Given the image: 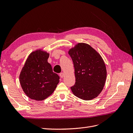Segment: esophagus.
<instances>
[{"mask_svg":"<svg viewBox=\"0 0 133 133\" xmlns=\"http://www.w3.org/2000/svg\"><path fill=\"white\" fill-rule=\"evenodd\" d=\"M60 77H61L62 78H63L64 76V73H60Z\"/></svg>","mask_w":133,"mask_h":133,"instance_id":"obj_1","label":"esophagus"}]
</instances>
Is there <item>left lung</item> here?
I'll return each mask as SVG.
<instances>
[{"instance_id":"8db88e82","label":"left lung","mask_w":133,"mask_h":133,"mask_svg":"<svg viewBox=\"0 0 133 133\" xmlns=\"http://www.w3.org/2000/svg\"><path fill=\"white\" fill-rule=\"evenodd\" d=\"M68 54L74 66L75 83L70 89L73 94L84 100L93 99L103 90L107 78V69L98 52L87 43H79Z\"/></svg>"}]
</instances>
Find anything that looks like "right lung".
I'll list each match as a JSON object with an SVG mask.
<instances>
[{
	"label": "right lung",
	"instance_id": "add662e5",
	"mask_svg": "<svg viewBox=\"0 0 133 133\" xmlns=\"http://www.w3.org/2000/svg\"><path fill=\"white\" fill-rule=\"evenodd\" d=\"M49 53L38 49L28 56L19 75L23 90L29 98L37 101L51 95L59 82V76L48 62Z\"/></svg>",
	"mask_w": 133,
	"mask_h": 133
}]
</instances>
